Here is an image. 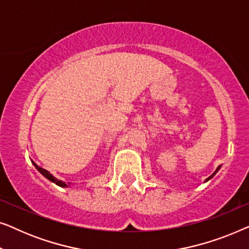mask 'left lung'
<instances>
[{"instance_id": "obj_1", "label": "left lung", "mask_w": 249, "mask_h": 249, "mask_svg": "<svg viewBox=\"0 0 249 249\" xmlns=\"http://www.w3.org/2000/svg\"><path fill=\"white\" fill-rule=\"evenodd\" d=\"M220 168H221V165H219V166H217V168H216V170H215V171H214V172L212 173V175H211V176L209 177V178H207V179L205 180V181H209V180H210L211 178H213V177L216 175V172H217V171H219V170H220Z\"/></svg>"}]
</instances>
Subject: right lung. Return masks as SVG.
<instances>
[{"label":"right lung","mask_w":249,"mask_h":249,"mask_svg":"<svg viewBox=\"0 0 249 249\" xmlns=\"http://www.w3.org/2000/svg\"><path fill=\"white\" fill-rule=\"evenodd\" d=\"M32 163H33V164H34V166H35V168H36L37 170H38V172H39V173H42V175H43L44 177H45L46 179H49L50 181L54 182V183H55V185L60 186V187H63V188H66V187H69V186H70V183H68V185H67V183L64 182V181H62V180H59V179H56L55 177H54L53 175H51V173H50L49 171H47V170L43 169V168H40V166L37 165L36 163L34 162V161H32Z\"/></svg>","instance_id":"right-lung-1"}]
</instances>
